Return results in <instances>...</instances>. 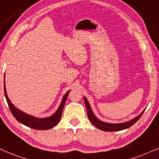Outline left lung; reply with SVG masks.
I'll use <instances>...</instances> for the list:
<instances>
[{
    "mask_svg": "<svg viewBox=\"0 0 159 159\" xmlns=\"http://www.w3.org/2000/svg\"><path fill=\"white\" fill-rule=\"evenodd\" d=\"M84 100L86 108H87V116L89 118V121H91V123L96 127L98 129H101L103 131H108V132H114V131H120L123 130V129H127V128L130 127L131 126H133L135 122H136L139 118H141V116H142V114L144 113V110L142 111V112L136 116V117L133 118V119L130 120V121L124 122V123H120V124H111V123H107V122H104L101 120H99L98 118H97L95 116V115L93 114V111L91 110L90 105H89V102H88L87 99L84 97Z\"/></svg>",
    "mask_w": 159,
    "mask_h": 159,
    "instance_id": "left-lung-1",
    "label": "left lung"
}]
</instances>
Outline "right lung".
<instances>
[{
	"label": "right lung",
	"mask_w": 159,
	"mask_h": 159,
	"mask_svg": "<svg viewBox=\"0 0 159 159\" xmlns=\"http://www.w3.org/2000/svg\"><path fill=\"white\" fill-rule=\"evenodd\" d=\"M5 77V76H4ZM70 90H69L67 93H66L63 97L62 101L59 106L58 110L56 112H55L52 116H49L47 118H35L34 116H30L25 112H22L18 109H17L12 104L10 100L8 98V95H7V90H6V86H5V79H4V94L6 99H7V104L11 112L13 115V116L15 118V119L17 120L18 122L24 124L25 126H27V127L32 128V129H40V130H46V129H51V128L54 127L58 123L61 118V115H62L63 109H64L65 102H66V98H67L68 94L70 93Z\"/></svg>",
	"instance_id": "right-lung-1"
}]
</instances>
